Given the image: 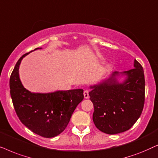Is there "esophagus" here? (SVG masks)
I'll use <instances>...</instances> for the list:
<instances>
[{"mask_svg": "<svg viewBox=\"0 0 158 158\" xmlns=\"http://www.w3.org/2000/svg\"><path fill=\"white\" fill-rule=\"evenodd\" d=\"M84 97H85V99H87L89 98V91H88L87 89H86L84 91Z\"/></svg>", "mask_w": 158, "mask_h": 158, "instance_id": "esophagus-1", "label": "esophagus"}]
</instances>
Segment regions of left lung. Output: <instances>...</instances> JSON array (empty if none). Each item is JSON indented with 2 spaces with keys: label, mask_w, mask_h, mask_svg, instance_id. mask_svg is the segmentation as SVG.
Masks as SVG:
<instances>
[{
  "label": "left lung",
  "mask_w": 158,
  "mask_h": 158,
  "mask_svg": "<svg viewBox=\"0 0 158 158\" xmlns=\"http://www.w3.org/2000/svg\"><path fill=\"white\" fill-rule=\"evenodd\" d=\"M134 69L119 73L98 85L90 86V100L94 106L92 119L100 131L108 134L126 131L142 114L144 104L145 80L142 66L134 60ZM126 75L120 83L117 77Z\"/></svg>",
  "instance_id": "1"
}]
</instances>
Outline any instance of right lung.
Wrapping results in <instances>:
<instances>
[{
	"label": "right lung",
	"mask_w": 158,
	"mask_h": 158,
	"mask_svg": "<svg viewBox=\"0 0 158 158\" xmlns=\"http://www.w3.org/2000/svg\"><path fill=\"white\" fill-rule=\"evenodd\" d=\"M37 49L41 48L34 50ZM29 52L19 58L10 75V97L16 114L25 127L43 137H54L69 124L73 111L84 99V90L35 93L25 89L20 81L19 68L23 58Z\"/></svg>",
	"instance_id": "1"
}]
</instances>
